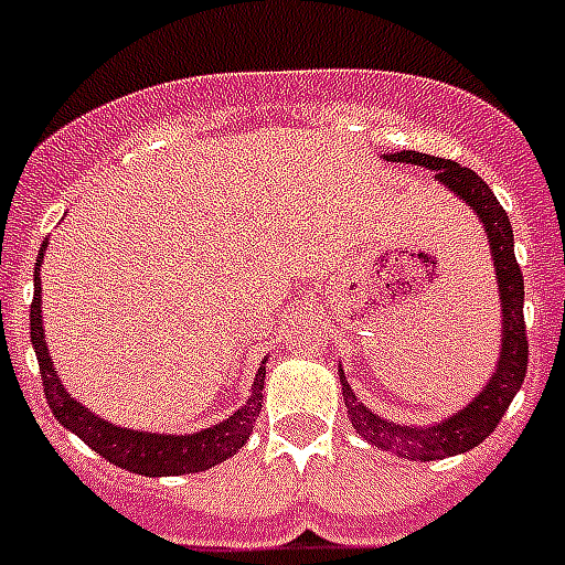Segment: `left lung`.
Wrapping results in <instances>:
<instances>
[{
    "instance_id": "8db88e82",
    "label": "left lung",
    "mask_w": 565,
    "mask_h": 565,
    "mask_svg": "<svg viewBox=\"0 0 565 565\" xmlns=\"http://www.w3.org/2000/svg\"><path fill=\"white\" fill-rule=\"evenodd\" d=\"M384 158L396 163H416V167L433 169L444 186L456 192L467 206L476 209L478 221L487 228L489 252H492V259H495L498 297H501L503 311L501 359H498L495 373H492L487 387L463 411H458L450 418H444L441 424H433V427H404V424H393L387 418L376 416L373 411H367L356 398V393L351 391L344 373H339L348 418H351L353 430L364 441L376 444L382 450L396 452L402 458H413V461H436V458L458 456V452H467L472 447H478L489 433L495 430L498 422L507 413V407L515 398V393L521 391L529 364L526 326H523V274L515 259L512 223H509L507 212H503V206L498 203V198L492 194V189L487 186L483 178H478L472 169L461 167V163L444 161V158L416 152V149H404V152L384 154Z\"/></svg>"
}]
</instances>
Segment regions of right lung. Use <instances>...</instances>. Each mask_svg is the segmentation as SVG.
<instances>
[{"mask_svg":"<svg viewBox=\"0 0 565 565\" xmlns=\"http://www.w3.org/2000/svg\"><path fill=\"white\" fill-rule=\"evenodd\" d=\"M44 248H47V239H44L42 252H39L36 271H33V286L36 288H33V302H30V342L36 348L44 396H47L50 411L58 418V424L67 427L70 433H76L89 450H96L98 456L107 458L115 467L149 478L203 472V469L232 458L248 441L254 422H257L259 411H263L266 367L259 364L246 407L234 411L226 422L206 427L201 433H192V436H161V433L127 430V427L104 422L102 416L89 413L84 404H78L76 398L64 391V384L56 376V367H53L47 356V342H44L42 328V282H39V266H42Z\"/></svg>","mask_w":565,"mask_h":565,"instance_id":"1","label":"right lung"}]
</instances>
